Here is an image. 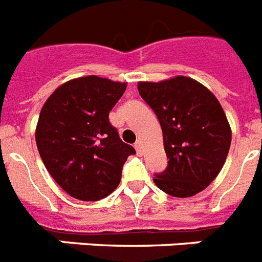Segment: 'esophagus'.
Returning <instances> with one entry per match:
<instances>
[{"label": "esophagus", "mask_w": 262, "mask_h": 262, "mask_svg": "<svg viewBox=\"0 0 262 262\" xmlns=\"http://www.w3.org/2000/svg\"><path fill=\"white\" fill-rule=\"evenodd\" d=\"M135 149L138 154H142L143 152V148H142V142L140 140H136L135 143Z\"/></svg>", "instance_id": "esophagus-1"}]
</instances>
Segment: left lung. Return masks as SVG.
<instances>
[{
	"instance_id": "1",
	"label": "left lung",
	"mask_w": 262,
	"mask_h": 262,
	"mask_svg": "<svg viewBox=\"0 0 262 262\" xmlns=\"http://www.w3.org/2000/svg\"><path fill=\"white\" fill-rule=\"evenodd\" d=\"M140 97L162 126L168 165L155 173L159 188L175 198H191L213 182L227 159L232 133L213 94L187 77L139 82Z\"/></svg>"
}]
</instances>
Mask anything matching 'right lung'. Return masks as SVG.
<instances>
[{
    "mask_svg": "<svg viewBox=\"0 0 262 262\" xmlns=\"http://www.w3.org/2000/svg\"><path fill=\"white\" fill-rule=\"evenodd\" d=\"M126 83L95 75L69 80L45 102L35 142L45 167L71 198L97 201L113 193L134 147L122 142L108 114Z\"/></svg>",
    "mask_w": 262,
    "mask_h": 262,
    "instance_id": "right-lung-1",
    "label": "right lung"
}]
</instances>
